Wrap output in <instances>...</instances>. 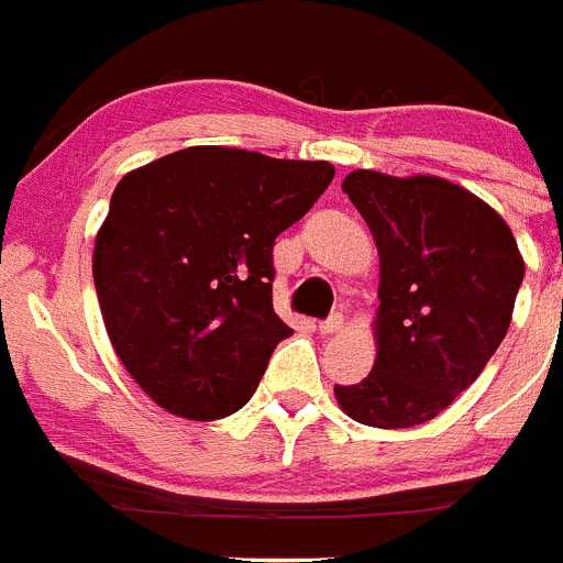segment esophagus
I'll use <instances>...</instances> for the list:
<instances>
[{
	"label": "esophagus",
	"mask_w": 563,
	"mask_h": 563,
	"mask_svg": "<svg viewBox=\"0 0 563 563\" xmlns=\"http://www.w3.org/2000/svg\"><path fill=\"white\" fill-rule=\"evenodd\" d=\"M318 330H321V335H335V332L343 330V316L341 312H332L327 321H321V324H318Z\"/></svg>",
	"instance_id": "esophagus-1"
}]
</instances>
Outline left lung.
<instances>
[{
  "label": "left lung",
  "instance_id": "left-lung-1",
  "mask_svg": "<svg viewBox=\"0 0 563 563\" xmlns=\"http://www.w3.org/2000/svg\"><path fill=\"white\" fill-rule=\"evenodd\" d=\"M343 194L380 256L375 366L335 386L343 415L375 429H411L449 409L499 350L525 258L494 208L456 183L357 168Z\"/></svg>",
  "mask_w": 563,
  "mask_h": 563
}]
</instances>
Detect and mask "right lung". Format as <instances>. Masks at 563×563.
<instances>
[{"instance_id":"add662e5","label":"right lung","mask_w":563,"mask_h":563,"mask_svg":"<svg viewBox=\"0 0 563 563\" xmlns=\"http://www.w3.org/2000/svg\"><path fill=\"white\" fill-rule=\"evenodd\" d=\"M327 161L191 146L118 183L92 278L114 352L161 409L220 420L251 400L278 341L273 242L327 191Z\"/></svg>"}]
</instances>
